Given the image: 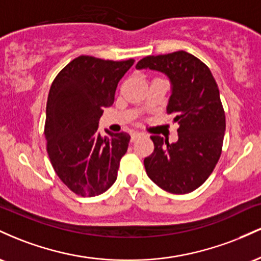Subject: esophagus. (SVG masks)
<instances>
[{
    "label": "esophagus",
    "instance_id": "1",
    "mask_svg": "<svg viewBox=\"0 0 261 261\" xmlns=\"http://www.w3.org/2000/svg\"><path fill=\"white\" fill-rule=\"evenodd\" d=\"M141 136V133H133L131 134V141H135L136 139H139Z\"/></svg>",
    "mask_w": 261,
    "mask_h": 261
}]
</instances>
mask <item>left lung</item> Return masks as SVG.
Wrapping results in <instances>:
<instances>
[{"mask_svg":"<svg viewBox=\"0 0 261 261\" xmlns=\"http://www.w3.org/2000/svg\"><path fill=\"white\" fill-rule=\"evenodd\" d=\"M136 68L168 77L167 112L179 125L176 142L151 136L154 151L143 161L146 173L168 193H191L208 178L222 151L226 118L216 81L207 66L187 51L147 56Z\"/></svg>","mask_w":261,"mask_h":261,"instance_id":"1","label":"left lung"}]
</instances>
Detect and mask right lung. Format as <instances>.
<instances>
[{
  "label": "right lung",
  "mask_w": 261,
  "mask_h": 261,
  "mask_svg": "<svg viewBox=\"0 0 261 261\" xmlns=\"http://www.w3.org/2000/svg\"><path fill=\"white\" fill-rule=\"evenodd\" d=\"M135 60L79 56L54 80L46 103V149L56 174L74 194L97 196L115 182L130 135L98 130L104 108Z\"/></svg>",
  "instance_id": "right-lung-1"
}]
</instances>
